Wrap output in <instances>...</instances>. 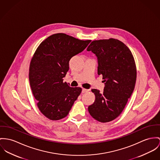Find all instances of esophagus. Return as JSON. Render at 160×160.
I'll return each mask as SVG.
<instances>
[{"label": "esophagus", "mask_w": 160, "mask_h": 160, "mask_svg": "<svg viewBox=\"0 0 160 160\" xmlns=\"http://www.w3.org/2000/svg\"><path fill=\"white\" fill-rule=\"evenodd\" d=\"M88 91H89V89H85V88L82 89V93H86V92H88Z\"/></svg>", "instance_id": "34e87169"}]
</instances>
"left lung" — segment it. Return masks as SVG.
I'll return each instance as SVG.
<instances>
[{"instance_id": "1", "label": "left lung", "mask_w": 160, "mask_h": 160, "mask_svg": "<svg viewBox=\"0 0 160 160\" xmlns=\"http://www.w3.org/2000/svg\"><path fill=\"white\" fill-rule=\"evenodd\" d=\"M87 50L97 56L98 75H102L105 85L103 93L91 90L96 99L88 111L98 122H110L122 112L135 89V62L128 48L114 38L93 41Z\"/></svg>"}]
</instances>
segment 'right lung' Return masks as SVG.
<instances>
[{
    "label": "right lung",
    "mask_w": 160,
    "mask_h": 160,
    "mask_svg": "<svg viewBox=\"0 0 160 160\" xmlns=\"http://www.w3.org/2000/svg\"><path fill=\"white\" fill-rule=\"evenodd\" d=\"M91 41L60 33L46 38L36 50L30 64L29 82L39 110L50 120L65 118L82 92L81 88L70 87L63 78L70 59Z\"/></svg>",
    "instance_id": "add662e5"
}]
</instances>
